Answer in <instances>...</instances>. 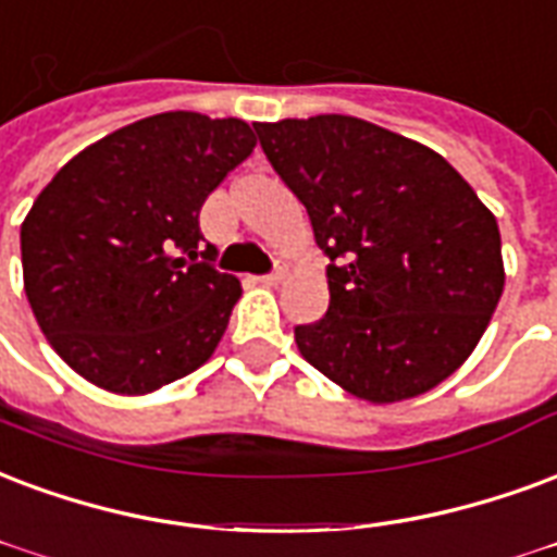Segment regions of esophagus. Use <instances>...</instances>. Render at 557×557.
<instances>
[{"mask_svg":"<svg viewBox=\"0 0 557 557\" xmlns=\"http://www.w3.org/2000/svg\"><path fill=\"white\" fill-rule=\"evenodd\" d=\"M283 280H286V268H277V271H271L265 277H259V283H262V286H280Z\"/></svg>","mask_w":557,"mask_h":557,"instance_id":"obj_1","label":"esophagus"}]
</instances>
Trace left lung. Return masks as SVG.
Masks as SVG:
<instances>
[{"mask_svg": "<svg viewBox=\"0 0 557 557\" xmlns=\"http://www.w3.org/2000/svg\"><path fill=\"white\" fill-rule=\"evenodd\" d=\"M331 257V304L295 327L304 360L369 405L467 362L505 289L496 215L425 144L348 114L253 123Z\"/></svg>", "mask_w": 557, "mask_h": 557, "instance_id": "left-lung-1", "label": "left lung"}]
</instances>
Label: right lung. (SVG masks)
Returning a JSON list of instances; mask_svg holds the SVG:
<instances>
[{
	"label": "right lung",
	"instance_id": "obj_1",
	"mask_svg": "<svg viewBox=\"0 0 557 557\" xmlns=\"http://www.w3.org/2000/svg\"><path fill=\"white\" fill-rule=\"evenodd\" d=\"M257 147L238 117L164 111L76 152L20 226L23 286L70 369L147 395L200 369L242 298L218 274L200 206Z\"/></svg>",
	"mask_w": 557,
	"mask_h": 557
}]
</instances>
